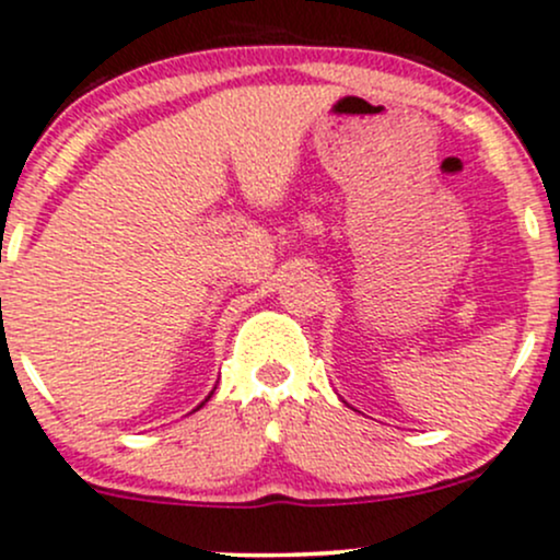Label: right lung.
Listing matches in <instances>:
<instances>
[{
  "mask_svg": "<svg viewBox=\"0 0 560 560\" xmlns=\"http://www.w3.org/2000/svg\"><path fill=\"white\" fill-rule=\"evenodd\" d=\"M201 405H203V402H201ZM201 405H198V408H201Z\"/></svg>",
  "mask_w": 560,
  "mask_h": 560,
  "instance_id": "1",
  "label": "right lung"
}]
</instances>
